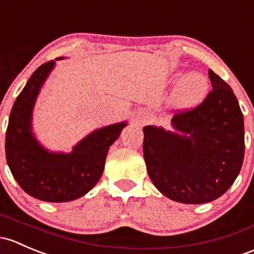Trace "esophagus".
Returning <instances> with one entry per match:
<instances>
[{"instance_id": "1", "label": "esophagus", "mask_w": 254, "mask_h": 254, "mask_svg": "<svg viewBox=\"0 0 254 254\" xmlns=\"http://www.w3.org/2000/svg\"><path fill=\"white\" fill-rule=\"evenodd\" d=\"M149 120V115L146 112H139L134 116V124L138 125V126H143L148 122Z\"/></svg>"}]
</instances>
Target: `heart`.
<instances>
[{"mask_svg": "<svg viewBox=\"0 0 254 254\" xmlns=\"http://www.w3.org/2000/svg\"><path fill=\"white\" fill-rule=\"evenodd\" d=\"M208 91V83L202 74L193 73L179 85L174 94V104L177 108L190 109L199 104Z\"/></svg>", "mask_w": 254, "mask_h": 254, "instance_id": "heart-1", "label": "heart"}]
</instances>
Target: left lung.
Returning <instances> with one entry per match:
<instances>
[{
  "label": "left lung",
  "mask_w": 254,
  "mask_h": 254,
  "mask_svg": "<svg viewBox=\"0 0 254 254\" xmlns=\"http://www.w3.org/2000/svg\"><path fill=\"white\" fill-rule=\"evenodd\" d=\"M213 90L202 104L172 117V130L143 128V154L154 186L185 204L221 197L239 176L245 156L244 115L234 91L209 69Z\"/></svg>",
  "instance_id": "obj_1"
}]
</instances>
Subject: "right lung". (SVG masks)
<instances>
[{
	"mask_svg": "<svg viewBox=\"0 0 254 254\" xmlns=\"http://www.w3.org/2000/svg\"><path fill=\"white\" fill-rule=\"evenodd\" d=\"M64 59L57 57L56 61ZM55 61L41 64L17 96L6 132V159L10 172L24 192L52 203L74 200L100 180L106 155L127 122L110 125L88 134L70 153H52L31 130L34 104Z\"/></svg>",
	"mask_w": 254,
	"mask_h": 254,
	"instance_id": "right-lung-1",
	"label": "right lung"
}]
</instances>
